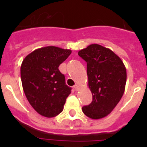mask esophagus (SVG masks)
<instances>
[{"instance_id": "1", "label": "esophagus", "mask_w": 147, "mask_h": 147, "mask_svg": "<svg viewBox=\"0 0 147 147\" xmlns=\"http://www.w3.org/2000/svg\"><path fill=\"white\" fill-rule=\"evenodd\" d=\"M74 90H76V91H78V90H80V87L78 86L77 85H75L74 86Z\"/></svg>"}]
</instances>
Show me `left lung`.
I'll use <instances>...</instances> for the list:
<instances>
[{"instance_id":"8db88e82","label":"left lung","mask_w":147,"mask_h":147,"mask_svg":"<svg viewBox=\"0 0 147 147\" xmlns=\"http://www.w3.org/2000/svg\"><path fill=\"white\" fill-rule=\"evenodd\" d=\"M78 54L87 62L88 86L93 101L84 106L88 117L99 119L112 112L125 90L127 71L124 63L110 49L98 44H91Z\"/></svg>"}]
</instances>
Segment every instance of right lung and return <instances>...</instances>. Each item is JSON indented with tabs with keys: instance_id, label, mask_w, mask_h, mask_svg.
Instances as JSON below:
<instances>
[{
	"instance_id": "add662e5",
	"label": "right lung",
	"mask_w": 147,
	"mask_h": 147,
	"mask_svg": "<svg viewBox=\"0 0 147 147\" xmlns=\"http://www.w3.org/2000/svg\"><path fill=\"white\" fill-rule=\"evenodd\" d=\"M71 54L69 49L46 46L36 49L23 60L20 76L23 91L32 107L42 116L59 115L71 93L59 70V65Z\"/></svg>"
}]
</instances>
